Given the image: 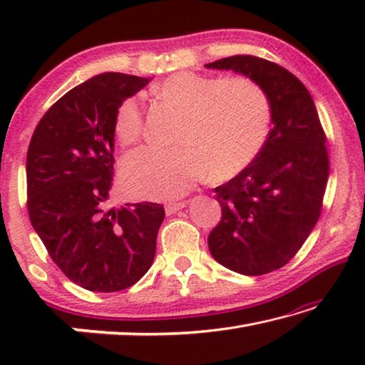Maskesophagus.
I'll return each instance as SVG.
<instances>
[{"label": "esophagus", "instance_id": "esophagus-1", "mask_svg": "<svg viewBox=\"0 0 365 365\" xmlns=\"http://www.w3.org/2000/svg\"><path fill=\"white\" fill-rule=\"evenodd\" d=\"M185 206H187V201L169 202V205H165V212H168L169 215H170V214H175L177 211H180V209H183Z\"/></svg>", "mask_w": 365, "mask_h": 365}]
</instances>
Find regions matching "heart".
Returning <instances> with one entry per match:
<instances>
[{"mask_svg":"<svg viewBox=\"0 0 365 365\" xmlns=\"http://www.w3.org/2000/svg\"><path fill=\"white\" fill-rule=\"evenodd\" d=\"M153 95L182 113L172 150H145L122 164V183L132 196L174 200L205 177L228 180L255 163L267 143L272 106L264 88L243 76L207 77L182 71L153 86ZM122 148L143 138L145 113L125 98L113 119Z\"/></svg>","mask_w":365,"mask_h":365,"instance_id":"1","label":"heart"}]
</instances>
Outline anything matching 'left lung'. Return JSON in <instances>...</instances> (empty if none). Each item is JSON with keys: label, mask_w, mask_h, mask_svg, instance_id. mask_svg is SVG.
<instances>
[{"label": "left lung", "mask_w": 365, "mask_h": 365, "mask_svg": "<svg viewBox=\"0 0 365 365\" xmlns=\"http://www.w3.org/2000/svg\"><path fill=\"white\" fill-rule=\"evenodd\" d=\"M206 67L248 76L269 96L267 143L250 168L215 188L222 217L207 238L224 267L269 274L292 261L322 212L330 170L324 127L311 93L285 67L251 54Z\"/></svg>", "instance_id": "left-lung-1"}]
</instances>
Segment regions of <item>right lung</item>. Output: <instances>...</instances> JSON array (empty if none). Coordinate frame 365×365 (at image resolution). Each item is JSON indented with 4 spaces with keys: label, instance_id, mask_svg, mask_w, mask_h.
<instances>
[{
    "label": "right lung",
    "instance_id": "right-lung-1",
    "mask_svg": "<svg viewBox=\"0 0 365 365\" xmlns=\"http://www.w3.org/2000/svg\"><path fill=\"white\" fill-rule=\"evenodd\" d=\"M148 78L106 72L77 85L41 117L27 151V209L49 257L90 292H120L151 267L164 207L108 209L117 106Z\"/></svg>",
    "mask_w": 365,
    "mask_h": 365
}]
</instances>
